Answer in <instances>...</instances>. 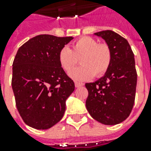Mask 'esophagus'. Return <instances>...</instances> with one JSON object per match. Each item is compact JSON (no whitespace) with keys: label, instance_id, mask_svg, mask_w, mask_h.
I'll return each mask as SVG.
<instances>
[{"label":"esophagus","instance_id":"34e87169","mask_svg":"<svg viewBox=\"0 0 151 151\" xmlns=\"http://www.w3.org/2000/svg\"><path fill=\"white\" fill-rule=\"evenodd\" d=\"M83 83H81V82H78V81H75V86H76V87H81V86H83Z\"/></svg>","mask_w":151,"mask_h":151}]
</instances>
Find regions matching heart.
Wrapping results in <instances>:
<instances>
[{
  "mask_svg": "<svg viewBox=\"0 0 151 151\" xmlns=\"http://www.w3.org/2000/svg\"><path fill=\"white\" fill-rule=\"evenodd\" d=\"M80 57L81 58H79ZM80 58V67L71 71ZM60 67L76 81H86L94 75L101 76L107 72L112 61V53L107 44H98L95 38L85 36L75 41L71 49L63 47L59 51Z\"/></svg>",
  "mask_w": 151,
  "mask_h": 151,
  "instance_id": "b5f03b06",
  "label": "heart"
}]
</instances>
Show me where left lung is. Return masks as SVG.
Segmentation results:
<instances>
[{
  "instance_id": "left-lung-1",
  "label": "left lung",
  "mask_w": 151,
  "mask_h": 151,
  "mask_svg": "<svg viewBox=\"0 0 151 151\" xmlns=\"http://www.w3.org/2000/svg\"><path fill=\"white\" fill-rule=\"evenodd\" d=\"M102 38L112 53L111 65L104 76L86 83L88 96L86 107L99 123L115 125L127 119L134 107L137 72L134 53L128 41L111 30L95 32Z\"/></svg>"
}]
</instances>
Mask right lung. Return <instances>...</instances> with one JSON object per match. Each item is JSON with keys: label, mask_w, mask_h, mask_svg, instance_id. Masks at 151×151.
<instances>
[{"label": "right lung", "mask_w": 151, "mask_h": 151, "mask_svg": "<svg viewBox=\"0 0 151 151\" xmlns=\"http://www.w3.org/2000/svg\"><path fill=\"white\" fill-rule=\"evenodd\" d=\"M72 37L41 34L17 50L12 64V86L24 123L48 129L63 118L65 101L75 83L59 64L58 54Z\"/></svg>", "instance_id": "add662e5"}]
</instances>
